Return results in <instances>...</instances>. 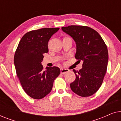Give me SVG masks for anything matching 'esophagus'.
Masks as SVG:
<instances>
[{
  "mask_svg": "<svg viewBox=\"0 0 121 121\" xmlns=\"http://www.w3.org/2000/svg\"><path fill=\"white\" fill-rule=\"evenodd\" d=\"M69 70L68 69H65V68H62L60 69V73L62 74H65L66 73L68 72Z\"/></svg>",
  "mask_w": 121,
  "mask_h": 121,
  "instance_id": "esophagus-1",
  "label": "esophagus"
}]
</instances>
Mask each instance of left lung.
I'll use <instances>...</instances> for the list:
<instances>
[{"label":"left lung","mask_w":121,"mask_h":121,"mask_svg":"<svg viewBox=\"0 0 121 121\" xmlns=\"http://www.w3.org/2000/svg\"><path fill=\"white\" fill-rule=\"evenodd\" d=\"M62 30L75 42V58L83 62L82 69L73 70L76 79L70 84V88L80 96H91L100 87L106 72L107 46L99 33L87 26L72 25Z\"/></svg>","instance_id":"left-lung-1"}]
</instances>
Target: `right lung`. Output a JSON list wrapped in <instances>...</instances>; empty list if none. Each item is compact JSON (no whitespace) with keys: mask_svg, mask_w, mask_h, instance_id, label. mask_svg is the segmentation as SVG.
Returning a JSON list of instances; mask_svg holds the SVG:
<instances>
[{"mask_svg":"<svg viewBox=\"0 0 121 121\" xmlns=\"http://www.w3.org/2000/svg\"><path fill=\"white\" fill-rule=\"evenodd\" d=\"M59 28H43L27 32L21 38L15 53L16 72L23 89L29 96L41 99L52 90L60 70L57 67L43 70V54L48 52V42Z\"/></svg>","mask_w":121,"mask_h":121,"instance_id":"add662e5","label":"right lung"}]
</instances>
